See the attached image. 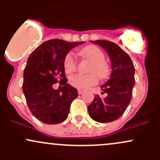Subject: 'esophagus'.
<instances>
[{
    "mask_svg": "<svg viewBox=\"0 0 160 160\" xmlns=\"http://www.w3.org/2000/svg\"><path fill=\"white\" fill-rule=\"evenodd\" d=\"M77 92H78V94H82V93H83V90H80V89H79L78 90H77Z\"/></svg>",
    "mask_w": 160,
    "mask_h": 160,
    "instance_id": "1",
    "label": "esophagus"
}]
</instances>
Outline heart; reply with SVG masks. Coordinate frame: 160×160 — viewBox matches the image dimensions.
<instances>
[{"label": "heart", "mask_w": 160, "mask_h": 160, "mask_svg": "<svg viewBox=\"0 0 160 160\" xmlns=\"http://www.w3.org/2000/svg\"><path fill=\"white\" fill-rule=\"evenodd\" d=\"M81 54L92 62L88 75L75 74L71 76L69 82L72 87L78 89H88L98 82V78L105 79L109 74V66L104 59V54L98 47L90 46L82 49ZM77 62L75 54L72 52L67 53L63 62L64 70L67 73H72L77 69ZM98 76H97L96 75Z\"/></svg>", "instance_id": "1"}]
</instances>
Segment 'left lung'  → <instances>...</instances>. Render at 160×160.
<instances>
[{"instance_id":"1","label":"left lung","mask_w":160,"mask_h":160,"mask_svg":"<svg viewBox=\"0 0 160 160\" xmlns=\"http://www.w3.org/2000/svg\"><path fill=\"white\" fill-rule=\"evenodd\" d=\"M99 45L108 54L111 62L110 79L101 86V98L97 95L88 106L93 120L108 123L118 119L129 104L135 85V67L130 56L118 45L106 40L91 41Z\"/></svg>"}]
</instances>
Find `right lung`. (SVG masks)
<instances>
[{
  "instance_id": "1",
  "label": "right lung",
  "mask_w": 160,
  "mask_h": 160,
  "mask_svg": "<svg viewBox=\"0 0 160 160\" xmlns=\"http://www.w3.org/2000/svg\"><path fill=\"white\" fill-rule=\"evenodd\" d=\"M84 42L51 39L31 53L24 70L22 89L31 113L40 122L55 125L67 118L71 103L78 93L67 83L64 59L72 48ZM58 80L62 89H53Z\"/></svg>"
}]
</instances>
